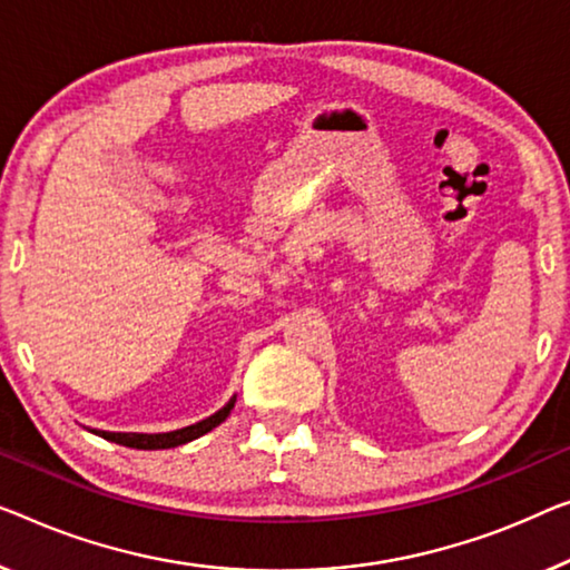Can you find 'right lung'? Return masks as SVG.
I'll use <instances>...</instances> for the list:
<instances>
[{"instance_id":"right-lung-1","label":"right lung","mask_w":570,"mask_h":570,"mask_svg":"<svg viewBox=\"0 0 570 570\" xmlns=\"http://www.w3.org/2000/svg\"><path fill=\"white\" fill-rule=\"evenodd\" d=\"M235 404V399H230L223 410L217 414H212V417L202 420L197 424H191V428H181V430H174V432H158V435H142V432H105L99 430L97 435H101L105 440H112L117 445H125V448H138V450H164V448H176V445H184L189 443V440H197L202 435H207L209 430H215L219 422L227 420V414H230Z\"/></svg>"}]
</instances>
